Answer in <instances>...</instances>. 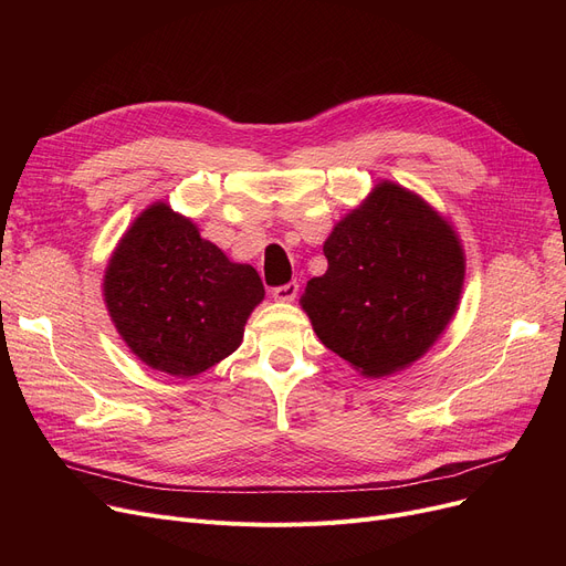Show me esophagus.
Returning <instances> with one entry per match:
<instances>
[{
	"instance_id": "esophagus-1",
	"label": "esophagus",
	"mask_w": 566,
	"mask_h": 566,
	"mask_svg": "<svg viewBox=\"0 0 566 566\" xmlns=\"http://www.w3.org/2000/svg\"><path fill=\"white\" fill-rule=\"evenodd\" d=\"M295 295H298V282L295 280H291V282H286V284H282V286H275L273 289V298L275 301H280V303H291Z\"/></svg>"
}]
</instances>
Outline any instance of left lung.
<instances>
[{
	"mask_svg": "<svg viewBox=\"0 0 566 566\" xmlns=\"http://www.w3.org/2000/svg\"><path fill=\"white\" fill-rule=\"evenodd\" d=\"M328 271L307 282L314 333L365 376L415 363L457 312L465 259L457 233L418 195L390 181L323 245Z\"/></svg>",
	"mask_w": 566,
	"mask_h": 566,
	"instance_id": "obj_1",
	"label": "left lung"
}]
</instances>
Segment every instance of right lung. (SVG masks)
Returning <instances> with one entry per match:
<instances>
[{
    "label": "right lung",
    "instance_id": "add662e5",
    "mask_svg": "<svg viewBox=\"0 0 566 566\" xmlns=\"http://www.w3.org/2000/svg\"><path fill=\"white\" fill-rule=\"evenodd\" d=\"M103 289L130 350L178 378L206 371L241 346L243 325L263 301L252 265L229 261L160 201L124 233Z\"/></svg>",
    "mask_w": 566,
    "mask_h": 566
}]
</instances>
